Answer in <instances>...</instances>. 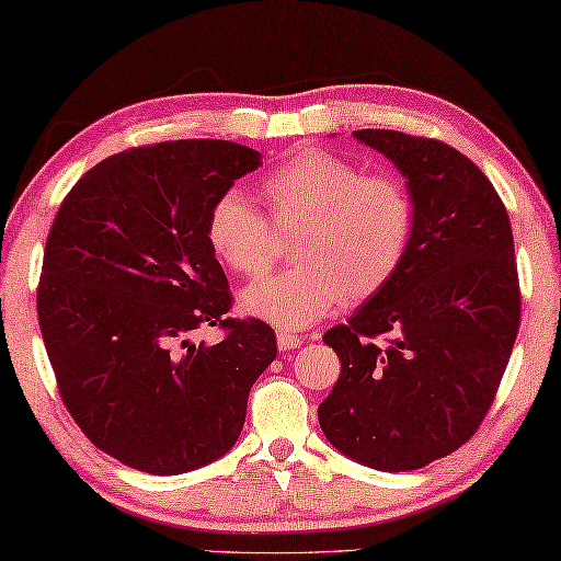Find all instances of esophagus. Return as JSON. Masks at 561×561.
<instances>
[{
    "mask_svg": "<svg viewBox=\"0 0 561 561\" xmlns=\"http://www.w3.org/2000/svg\"><path fill=\"white\" fill-rule=\"evenodd\" d=\"M275 343H278L280 351H296V347L302 345V337L296 333H288V330H280V333L275 335Z\"/></svg>",
    "mask_w": 561,
    "mask_h": 561,
    "instance_id": "esophagus-1",
    "label": "esophagus"
}]
</instances>
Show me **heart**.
I'll return each instance as SVG.
<instances>
[{
    "label": "heart",
    "instance_id": "1",
    "mask_svg": "<svg viewBox=\"0 0 561 561\" xmlns=\"http://www.w3.org/2000/svg\"><path fill=\"white\" fill-rule=\"evenodd\" d=\"M268 216L228 188L208 210L216 259L259 278L280 253V233H300L298 265L253 283L241 308L280 330H302L341 306L347 293H378L405 261L415 236V201L392 173H367L328 151H306L263 181Z\"/></svg>",
    "mask_w": 561,
    "mask_h": 561
}]
</instances>
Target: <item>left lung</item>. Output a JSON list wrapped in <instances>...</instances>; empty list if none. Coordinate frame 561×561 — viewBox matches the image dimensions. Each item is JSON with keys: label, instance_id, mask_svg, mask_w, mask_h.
Wrapping results in <instances>:
<instances>
[{"label": "left lung", "instance_id": "8db88e82", "mask_svg": "<svg viewBox=\"0 0 561 561\" xmlns=\"http://www.w3.org/2000/svg\"><path fill=\"white\" fill-rule=\"evenodd\" d=\"M353 136L408 179L415 236L398 273L323 335L343 370L318 420L351 460L410 472L462 447L492 405L519 330L514 238L490 179L453 146Z\"/></svg>", "mask_w": 561, "mask_h": 561}]
</instances>
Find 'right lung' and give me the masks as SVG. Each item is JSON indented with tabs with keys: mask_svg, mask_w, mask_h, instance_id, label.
Returning a JSON list of instances; mask_svg holds the SVG:
<instances>
[{
	"mask_svg": "<svg viewBox=\"0 0 561 561\" xmlns=\"http://www.w3.org/2000/svg\"><path fill=\"white\" fill-rule=\"evenodd\" d=\"M259 167L233 141L139 146L87 171L54 218L36 313L59 394L81 433L134 470L183 474L224 457L278 353L263 320L226 316L206 236L214 201ZM210 324L225 341L194 344Z\"/></svg>",
	"mask_w": 561,
	"mask_h": 561,
	"instance_id": "1",
	"label": "right lung"
}]
</instances>
